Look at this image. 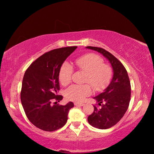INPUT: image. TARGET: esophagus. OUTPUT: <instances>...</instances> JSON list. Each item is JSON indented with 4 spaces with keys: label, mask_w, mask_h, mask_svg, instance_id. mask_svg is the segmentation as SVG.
<instances>
[{
    "label": "esophagus",
    "mask_w": 154,
    "mask_h": 154,
    "mask_svg": "<svg viewBox=\"0 0 154 154\" xmlns=\"http://www.w3.org/2000/svg\"><path fill=\"white\" fill-rule=\"evenodd\" d=\"M74 105H75V106H82L84 105V103H75Z\"/></svg>",
    "instance_id": "esophagus-1"
}]
</instances>
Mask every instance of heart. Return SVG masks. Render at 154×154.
<instances>
[{
    "label": "heart",
    "mask_w": 154,
    "mask_h": 154,
    "mask_svg": "<svg viewBox=\"0 0 154 154\" xmlns=\"http://www.w3.org/2000/svg\"><path fill=\"white\" fill-rule=\"evenodd\" d=\"M75 64L81 71L86 73L85 82L90 83L96 90L105 88L109 82L111 70L107 65L104 64L103 60L98 56L89 54L75 60ZM73 71L72 66L69 62H64L59 71V80L62 85H66L71 82ZM92 93L88 84L72 85L65 92L66 97L74 101H82Z\"/></svg>",
    "instance_id": "1"
}]
</instances>
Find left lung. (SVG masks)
Masks as SVG:
<instances>
[{
	"label": "left lung",
	"instance_id": "8db88e82",
	"mask_svg": "<svg viewBox=\"0 0 154 154\" xmlns=\"http://www.w3.org/2000/svg\"><path fill=\"white\" fill-rule=\"evenodd\" d=\"M85 48L98 51L108 60L113 70V77L103 92L94 97L101 106H95L93 113L88 116L91 126L98 129H107L113 126L124 116L128 108L131 88L128 75L124 65L105 49L88 46Z\"/></svg>",
	"mask_w": 154,
	"mask_h": 154
}]
</instances>
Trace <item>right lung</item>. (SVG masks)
<instances>
[{
    "label": "right lung",
    "instance_id": "obj_1",
    "mask_svg": "<svg viewBox=\"0 0 154 154\" xmlns=\"http://www.w3.org/2000/svg\"><path fill=\"white\" fill-rule=\"evenodd\" d=\"M77 47L54 49L43 54L33 62L23 77L21 102L28 119L33 125L45 131L51 132L66 124L72 102L66 105H51L60 102L59 71L68 57Z\"/></svg>",
    "mask_w": 154,
    "mask_h": 154
}]
</instances>
